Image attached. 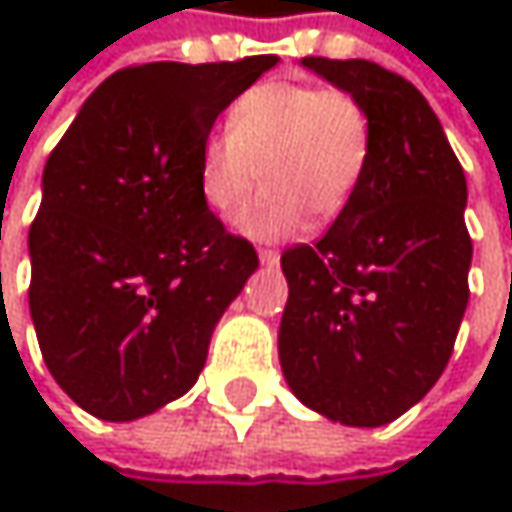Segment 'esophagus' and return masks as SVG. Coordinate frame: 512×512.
<instances>
[{
    "instance_id": "34e87169",
    "label": "esophagus",
    "mask_w": 512,
    "mask_h": 512,
    "mask_svg": "<svg viewBox=\"0 0 512 512\" xmlns=\"http://www.w3.org/2000/svg\"><path fill=\"white\" fill-rule=\"evenodd\" d=\"M257 257H260V263H278V252L275 249H257Z\"/></svg>"
}]
</instances>
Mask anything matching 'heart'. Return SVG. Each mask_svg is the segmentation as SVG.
Listing matches in <instances>:
<instances>
[{
    "label": "heart",
    "mask_w": 512,
    "mask_h": 512,
    "mask_svg": "<svg viewBox=\"0 0 512 512\" xmlns=\"http://www.w3.org/2000/svg\"><path fill=\"white\" fill-rule=\"evenodd\" d=\"M370 156V115L347 88L266 79L246 88L228 130L198 151L204 204L231 216L257 186L263 192L237 213V228L257 240H281L311 225H332L356 198Z\"/></svg>",
    "instance_id": "1"
}]
</instances>
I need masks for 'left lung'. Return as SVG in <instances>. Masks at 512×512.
Listing matches in <instances>:
<instances>
[{
	"label": "left lung",
	"instance_id": "left-lung-1",
	"mask_svg": "<svg viewBox=\"0 0 512 512\" xmlns=\"http://www.w3.org/2000/svg\"><path fill=\"white\" fill-rule=\"evenodd\" d=\"M370 115L356 198L314 243L281 255L278 329L293 394L347 427H382L442 376L468 305L465 174L424 94L364 58H302Z\"/></svg>",
	"mask_w": 512,
	"mask_h": 512
}]
</instances>
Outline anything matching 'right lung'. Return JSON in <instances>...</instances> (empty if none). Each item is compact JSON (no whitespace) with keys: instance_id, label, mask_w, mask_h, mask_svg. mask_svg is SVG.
<instances>
[{"instance_id":"1","label":"right lung","mask_w":512,"mask_h":512,"mask_svg":"<svg viewBox=\"0 0 512 512\" xmlns=\"http://www.w3.org/2000/svg\"><path fill=\"white\" fill-rule=\"evenodd\" d=\"M278 55L112 73L44 168L29 311L52 379L85 412L133 421L183 397L257 269L198 189L219 112Z\"/></svg>"}]
</instances>
